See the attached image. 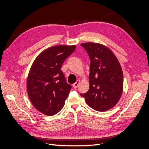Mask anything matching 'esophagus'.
Masks as SVG:
<instances>
[{"label": "esophagus", "instance_id": "obj_1", "mask_svg": "<svg viewBox=\"0 0 149 149\" xmlns=\"http://www.w3.org/2000/svg\"><path fill=\"white\" fill-rule=\"evenodd\" d=\"M79 82H80L79 80H77V81H76V82L74 83L73 84V87H74V88H77L78 86V84H79Z\"/></svg>", "mask_w": 149, "mask_h": 149}]
</instances>
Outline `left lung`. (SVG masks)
<instances>
[{"label": "left lung", "instance_id": "obj_1", "mask_svg": "<svg viewBox=\"0 0 149 149\" xmlns=\"http://www.w3.org/2000/svg\"><path fill=\"white\" fill-rule=\"evenodd\" d=\"M90 59L89 89L80 94L89 106L97 111L113 107L123 90V73L119 62L109 48L100 43L81 44Z\"/></svg>", "mask_w": 149, "mask_h": 149}]
</instances>
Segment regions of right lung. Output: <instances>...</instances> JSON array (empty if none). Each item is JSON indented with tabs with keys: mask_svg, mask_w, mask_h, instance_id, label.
Segmentation results:
<instances>
[{
	"mask_svg": "<svg viewBox=\"0 0 149 149\" xmlns=\"http://www.w3.org/2000/svg\"><path fill=\"white\" fill-rule=\"evenodd\" d=\"M76 46L56 45L43 51L35 60L28 76L27 92L38 111L53 116L61 111L71 89L61 70Z\"/></svg>",
	"mask_w": 149,
	"mask_h": 149,
	"instance_id": "1",
	"label": "right lung"
}]
</instances>
